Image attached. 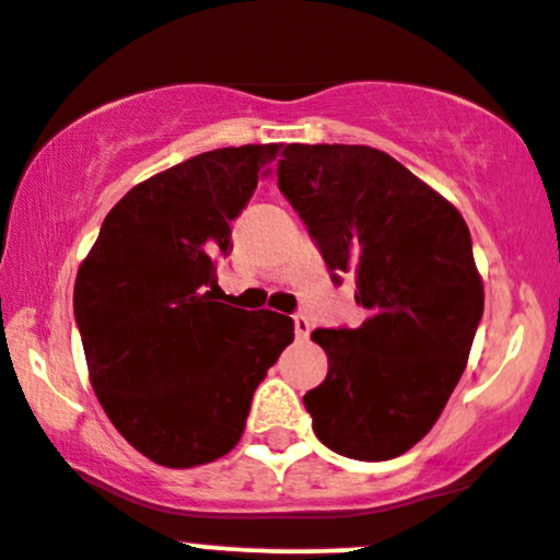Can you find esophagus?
<instances>
[{"label":"esophagus","instance_id":"1","mask_svg":"<svg viewBox=\"0 0 560 560\" xmlns=\"http://www.w3.org/2000/svg\"><path fill=\"white\" fill-rule=\"evenodd\" d=\"M292 319H295V335L300 340H305L311 335V319L305 314H295L292 316Z\"/></svg>","mask_w":560,"mask_h":560}]
</instances>
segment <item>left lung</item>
<instances>
[{
    "label": "left lung",
    "mask_w": 560,
    "mask_h": 560,
    "mask_svg": "<svg viewBox=\"0 0 560 560\" xmlns=\"http://www.w3.org/2000/svg\"><path fill=\"white\" fill-rule=\"evenodd\" d=\"M279 190L327 268L354 273L368 319L314 329L327 378L303 397L327 448L359 462L402 456L434 427L467 368L482 279L464 217L386 152L290 144Z\"/></svg>",
    "instance_id": "left-lung-1"
}]
</instances>
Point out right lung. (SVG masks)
Wrapping results in <instances>:
<instances>
[{"label": "right lung", "mask_w": 560, "mask_h": 560, "mask_svg": "<svg viewBox=\"0 0 560 560\" xmlns=\"http://www.w3.org/2000/svg\"><path fill=\"white\" fill-rule=\"evenodd\" d=\"M281 144L201 152L139 182L104 220L74 281L91 386L117 432L161 467L235 448L252 394L295 338L276 311L220 303L217 260Z\"/></svg>", "instance_id": "right-lung-1"}]
</instances>
